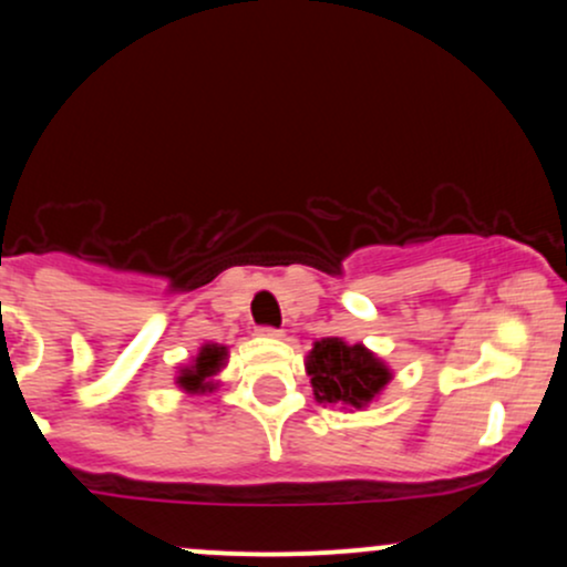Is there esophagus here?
Instances as JSON below:
<instances>
[{
	"label": "esophagus",
	"mask_w": 567,
	"mask_h": 567,
	"mask_svg": "<svg viewBox=\"0 0 567 567\" xmlns=\"http://www.w3.org/2000/svg\"><path fill=\"white\" fill-rule=\"evenodd\" d=\"M258 333H261L264 338H282V330H277V328H261Z\"/></svg>",
	"instance_id": "obj_1"
}]
</instances>
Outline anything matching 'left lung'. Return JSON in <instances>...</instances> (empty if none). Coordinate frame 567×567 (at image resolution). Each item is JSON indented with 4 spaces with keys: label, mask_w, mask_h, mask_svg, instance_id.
<instances>
[{
    "label": "left lung",
    "mask_w": 567,
    "mask_h": 567,
    "mask_svg": "<svg viewBox=\"0 0 567 567\" xmlns=\"http://www.w3.org/2000/svg\"><path fill=\"white\" fill-rule=\"evenodd\" d=\"M306 373L311 375L317 402L341 408H365L392 381V370L381 357L362 343H347L343 338L315 341L306 357Z\"/></svg>",
    "instance_id": "1"
}]
</instances>
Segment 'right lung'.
Masks as SVG:
<instances>
[{
	"instance_id": "obj_1",
	"label": "right lung",
	"mask_w": 567,
	"mask_h": 567,
	"mask_svg": "<svg viewBox=\"0 0 567 567\" xmlns=\"http://www.w3.org/2000/svg\"><path fill=\"white\" fill-rule=\"evenodd\" d=\"M226 360H229V349L220 347V343H205V347L199 349V354L192 360V365L181 368L175 383L188 394L213 392V389L218 386V383L213 381V375L220 373Z\"/></svg>"
}]
</instances>
